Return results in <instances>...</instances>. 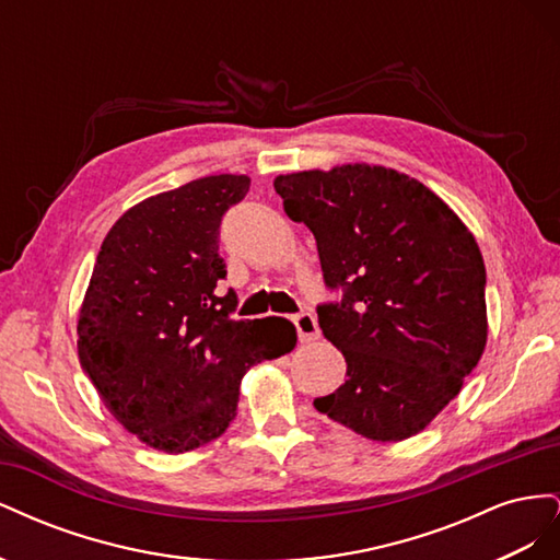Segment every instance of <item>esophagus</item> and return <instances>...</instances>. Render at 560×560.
<instances>
[{
    "label": "esophagus",
    "mask_w": 560,
    "mask_h": 560,
    "mask_svg": "<svg viewBox=\"0 0 560 560\" xmlns=\"http://www.w3.org/2000/svg\"><path fill=\"white\" fill-rule=\"evenodd\" d=\"M294 327H296L301 343H311V341H315V338H319V327H317V319H315L313 313L296 315Z\"/></svg>",
    "instance_id": "esophagus-1"
}]
</instances>
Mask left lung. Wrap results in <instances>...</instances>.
<instances>
[{"mask_svg":"<svg viewBox=\"0 0 560 560\" xmlns=\"http://www.w3.org/2000/svg\"><path fill=\"white\" fill-rule=\"evenodd\" d=\"M284 212L317 243L343 301L317 308L348 378L315 399L374 442H404L457 397L488 341L486 266L471 231L425 184L393 167L343 163L278 175Z\"/></svg>","mask_w":560,"mask_h":560,"instance_id":"1","label":"left lung"}]
</instances>
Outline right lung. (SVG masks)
<instances>
[{"label":"right lung","instance_id":"1","mask_svg":"<svg viewBox=\"0 0 560 560\" xmlns=\"http://www.w3.org/2000/svg\"><path fill=\"white\" fill-rule=\"evenodd\" d=\"M247 175H210L126 210L97 252L77 322L79 362L100 399L149 448L186 453L222 436L247 369L296 346L284 317L231 319L219 257L224 212Z\"/></svg>","mask_w":560,"mask_h":560}]
</instances>
